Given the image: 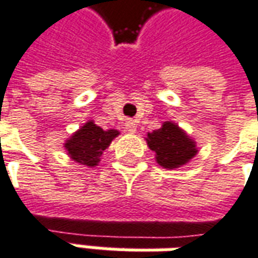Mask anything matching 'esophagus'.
<instances>
[{
    "label": "esophagus",
    "mask_w": 258,
    "mask_h": 258,
    "mask_svg": "<svg viewBox=\"0 0 258 258\" xmlns=\"http://www.w3.org/2000/svg\"><path fill=\"white\" fill-rule=\"evenodd\" d=\"M125 130L128 131V133H136V130H137V125H136V121L134 120H127L125 121Z\"/></svg>",
    "instance_id": "34e87169"
}]
</instances>
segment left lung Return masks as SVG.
I'll return each instance as SVG.
<instances>
[{
  "instance_id": "obj_1",
  "label": "left lung",
  "mask_w": 258,
  "mask_h": 258,
  "mask_svg": "<svg viewBox=\"0 0 258 258\" xmlns=\"http://www.w3.org/2000/svg\"><path fill=\"white\" fill-rule=\"evenodd\" d=\"M147 136V144L156 153L157 163L164 168H177L197 154L196 143L173 122H164L161 128Z\"/></svg>"
}]
</instances>
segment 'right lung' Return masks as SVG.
I'll list each match as a JSON object with an SVG mask.
<instances>
[{"mask_svg": "<svg viewBox=\"0 0 258 258\" xmlns=\"http://www.w3.org/2000/svg\"><path fill=\"white\" fill-rule=\"evenodd\" d=\"M118 134L117 130L104 131L93 121H88L66 143L68 156L80 164L94 167L98 164L102 151Z\"/></svg>", "mask_w": 258, "mask_h": 258, "instance_id": "1", "label": "right lung"}]
</instances>
